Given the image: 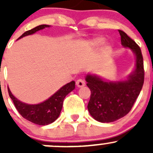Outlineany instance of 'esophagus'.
<instances>
[{"instance_id":"1","label":"esophagus","mask_w":153,"mask_h":153,"mask_svg":"<svg viewBox=\"0 0 153 153\" xmlns=\"http://www.w3.org/2000/svg\"><path fill=\"white\" fill-rule=\"evenodd\" d=\"M85 84H86V83H85V81H84V80H83V79L77 80L76 85L78 87H83V86H85Z\"/></svg>"}]
</instances>
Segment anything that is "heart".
<instances>
[{"label": "heart", "instance_id": "obj_1", "mask_svg": "<svg viewBox=\"0 0 153 153\" xmlns=\"http://www.w3.org/2000/svg\"><path fill=\"white\" fill-rule=\"evenodd\" d=\"M103 43H104V39L101 38H96L91 41V44L93 46H95V47L101 46V44H103Z\"/></svg>", "mask_w": 153, "mask_h": 153}]
</instances>
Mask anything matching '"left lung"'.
I'll return each instance as SVG.
<instances>
[{
    "mask_svg": "<svg viewBox=\"0 0 153 153\" xmlns=\"http://www.w3.org/2000/svg\"><path fill=\"white\" fill-rule=\"evenodd\" d=\"M123 47L132 49L136 58L135 69L124 81H105L96 75L86 76L91 91L87 108L92 118L102 123L113 122L129 113L144 81L141 50L124 32L118 30Z\"/></svg>",
    "mask_w": 153,
    "mask_h": 153,
    "instance_id": "left-lung-1",
    "label": "left lung"
}]
</instances>
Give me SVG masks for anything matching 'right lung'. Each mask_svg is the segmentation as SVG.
<instances>
[{
	"mask_svg": "<svg viewBox=\"0 0 153 153\" xmlns=\"http://www.w3.org/2000/svg\"><path fill=\"white\" fill-rule=\"evenodd\" d=\"M49 27V25L43 24L24 32L18 39L27 35H32L44 29ZM75 81H71L57 91L49 99L38 104H27L17 99L10 92L8 88V92L11 99L13 101L15 108L21 116L28 121L38 125H47L54 122L59 116L63 106V102L68 94L75 89Z\"/></svg>",
	"mask_w": 153,
	"mask_h": 153,
	"instance_id": "obj_1",
	"label": "right lung"
}]
</instances>
